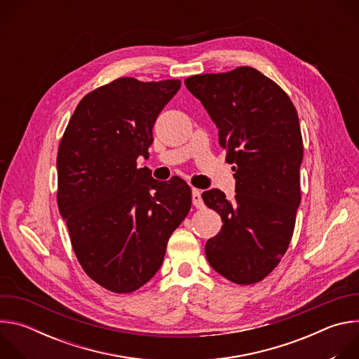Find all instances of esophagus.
Returning a JSON list of instances; mask_svg holds the SVG:
<instances>
[{"mask_svg":"<svg viewBox=\"0 0 359 359\" xmlns=\"http://www.w3.org/2000/svg\"><path fill=\"white\" fill-rule=\"evenodd\" d=\"M191 201H193V206L196 209H203L204 208V203H203V198H201V191L197 190V189L191 190Z\"/></svg>","mask_w":359,"mask_h":359,"instance_id":"34e87169","label":"esophagus"}]
</instances>
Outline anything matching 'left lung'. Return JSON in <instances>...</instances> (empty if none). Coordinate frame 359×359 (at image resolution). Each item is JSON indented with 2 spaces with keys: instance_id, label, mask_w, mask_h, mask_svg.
Instances as JSON below:
<instances>
[{
  "instance_id": "obj_1",
  "label": "left lung",
  "mask_w": 359,
  "mask_h": 359,
  "mask_svg": "<svg viewBox=\"0 0 359 359\" xmlns=\"http://www.w3.org/2000/svg\"><path fill=\"white\" fill-rule=\"evenodd\" d=\"M184 83L219 128L236 172L233 201L217 189L201 194L223 222L206 243L208 262L231 283L255 284L278 266L294 233L304 151L297 109L274 81L251 67L193 75Z\"/></svg>"
}]
</instances>
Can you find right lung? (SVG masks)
Returning a JSON list of instances; mask_svg holds the SVG:
<instances>
[{"label":"right lung","mask_w":359,"mask_h":359,"mask_svg":"<svg viewBox=\"0 0 359 359\" xmlns=\"http://www.w3.org/2000/svg\"><path fill=\"white\" fill-rule=\"evenodd\" d=\"M180 85L125 76L93 89L58 147L57 200L72 248L83 271L112 292H133L156 274L191 206L183 179L158 182L136 163Z\"/></svg>","instance_id":"add662e5"}]
</instances>
